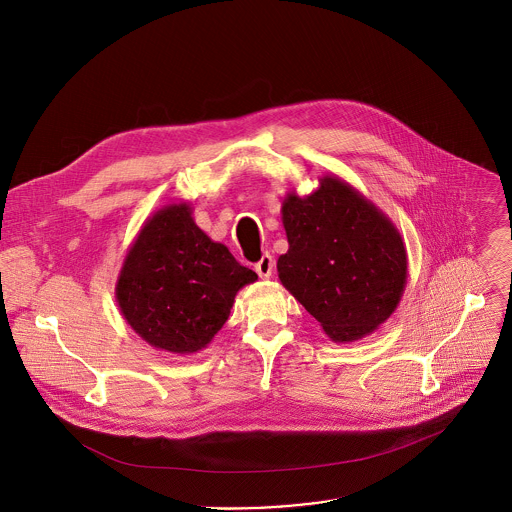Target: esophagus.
<instances>
[{
	"mask_svg": "<svg viewBox=\"0 0 512 512\" xmlns=\"http://www.w3.org/2000/svg\"><path fill=\"white\" fill-rule=\"evenodd\" d=\"M256 272L260 278H270L272 272H274V258L270 254H264L260 258V262L256 264Z\"/></svg>",
	"mask_w": 512,
	"mask_h": 512,
	"instance_id": "1",
	"label": "esophagus"
}]
</instances>
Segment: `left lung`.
I'll return each instance as SVG.
<instances>
[{
  "mask_svg": "<svg viewBox=\"0 0 512 512\" xmlns=\"http://www.w3.org/2000/svg\"><path fill=\"white\" fill-rule=\"evenodd\" d=\"M288 252L278 258L284 288L334 341L375 332L399 306L407 250L395 224L338 176L282 202Z\"/></svg>",
  "mask_w": 512,
  "mask_h": 512,
  "instance_id": "8db88e82",
  "label": "left lung"
}]
</instances>
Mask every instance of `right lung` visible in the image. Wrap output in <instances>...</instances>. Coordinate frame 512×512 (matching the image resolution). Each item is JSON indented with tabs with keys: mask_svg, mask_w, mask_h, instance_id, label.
<instances>
[{
	"mask_svg": "<svg viewBox=\"0 0 512 512\" xmlns=\"http://www.w3.org/2000/svg\"><path fill=\"white\" fill-rule=\"evenodd\" d=\"M258 276L210 240L186 202L157 210L131 244L115 286L127 324L157 349L196 353L226 324L238 290Z\"/></svg>",
	"mask_w": 512,
	"mask_h": 512,
	"instance_id": "right-lung-1",
	"label": "right lung"
}]
</instances>
